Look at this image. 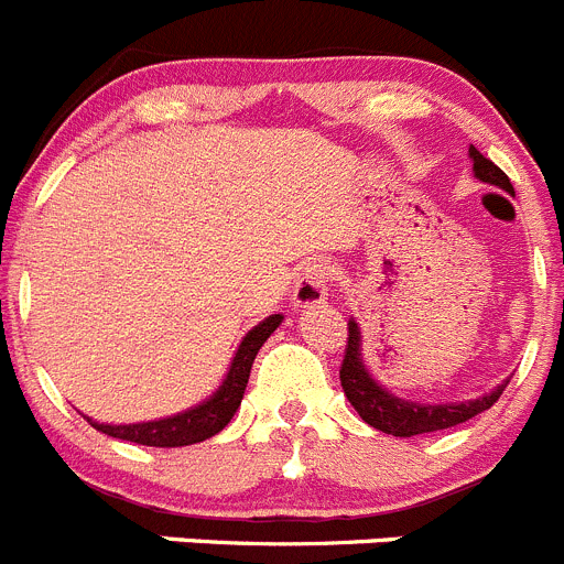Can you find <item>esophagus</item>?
<instances>
[{"instance_id": "1", "label": "esophagus", "mask_w": 564, "mask_h": 564, "mask_svg": "<svg viewBox=\"0 0 564 564\" xmlns=\"http://www.w3.org/2000/svg\"><path fill=\"white\" fill-rule=\"evenodd\" d=\"M330 275H334V267L325 264V261H308V264L300 267L297 281H294V292H292L294 306L308 308L323 303V300L328 297Z\"/></svg>"}]
</instances>
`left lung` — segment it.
Listing matches in <instances>:
<instances>
[{
    "instance_id": "1",
    "label": "left lung",
    "mask_w": 564,
    "mask_h": 564,
    "mask_svg": "<svg viewBox=\"0 0 564 564\" xmlns=\"http://www.w3.org/2000/svg\"><path fill=\"white\" fill-rule=\"evenodd\" d=\"M473 158V175L481 183L489 186L507 188L512 192V183H509L507 172L498 170L496 163L484 158L476 147H470ZM341 389H345L350 406L359 412V417L365 420L372 429L383 431V434L392 436H417V434H431V431L454 429V425L467 423L476 414L487 412L492 403L501 398V392L507 389L509 381H503L501 387H496L492 392L481 394L476 401H459V403H414L403 401L398 394L387 392L376 378L367 372L365 359H361V330L356 319L347 323V345H345V359H341L339 370Z\"/></svg>"
}]
</instances>
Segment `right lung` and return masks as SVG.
<instances>
[{
	"mask_svg": "<svg viewBox=\"0 0 564 564\" xmlns=\"http://www.w3.org/2000/svg\"><path fill=\"white\" fill-rule=\"evenodd\" d=\"M281 323V314H272V317H267L264 323H258L256 328L241 339L223 387L210 394L208 401L199 403V406L175 414V417L150 420V423L108 425L94 423V420H88V423L97 431H102V434L116 436V440H128L135 442V445H150V448H181V445H194V442H203L208 440V436L219 434V431L234 420L236 409L241 406V398H245L247 378H250L256 354Z\"/></svg>",
	"mask_w": 564,
	"mask_h": 564,
	"instance_id": "1",
	"label": "right lung"
}]
</instances>
